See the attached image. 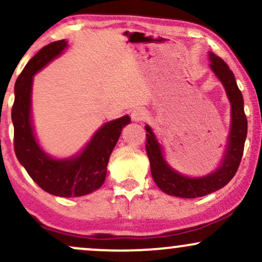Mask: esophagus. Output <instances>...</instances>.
I'll return each mask as SVG.
<instances>
[{"label": "esophagus", "instance_id": "obj_1", "mask_svg": "<svg viewBox=\"0 0 262 262\" xmlns=\"http://www.w3.org/2000/svg\"><path fill=\"white\" fill-rule=\"evenodd\" d=\"M130 117L134 122L144 121V118L146 117V112H145V110L141 108V107H137V108H134L133 111H132Z\"/></svg>", "mask_w": 262, "mask_h": 262}]
</instances>
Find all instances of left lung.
<instances>
[{"instance_id":"left-lung-1","label":"left lung","mask_w":262,"mask_h":262,"mask_svg":"<svg viewBox=\"0 0 262 262\" xmlns=\"http://www.w3.org/2000/svg\"><path fill=\"white\" fill-rule=\"evenodd\" d=\"M210 61L211 69L222 81L232 106L231 134L222 166L216 172L203 178H188L179 174L166 163L161 152V146L155 139L151 128L149 125L145 127L147 132L145 147L150 160L151 174L157 187L173 196L194 199L219 190L234 177L242 161L248 133V121L244 112L242 91L239 90L233 72L221 57L210 52Z\"/></svg>"}]
</instances>
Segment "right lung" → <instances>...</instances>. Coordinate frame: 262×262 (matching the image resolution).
Instances as JSON below:
<instances>
[{
  "label": "right lung",
  "mask_w": 262,
  "mask_h": 262,
  "mask_svg": "<svg viewBox=\"0 0 262 262\" xmlns=\"http://www.w3.org/2000/svg\"><path fill=\"white\" fill-rule=\"evenodd\" d=\"M67 41L58 40L43 46L28 62L14 85L12 122L14 125V152L28 174L42 190L56 196H81L103 184L107 163L117 144L122 128L130 122L128 116L102 125L83 154L75 159L53 160L37 145L30 122V96L33 77L58 56Z\"/></svg>",
  "instance_id": "right-lung-1"
}]
</instances>
